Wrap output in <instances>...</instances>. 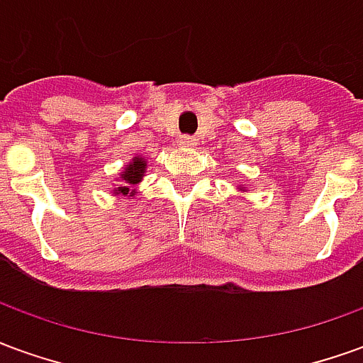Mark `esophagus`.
Here are the masks:
<instances>
[{
    "label": "esophagus",
    "mask_w": 363,
    "mask_h": 363,
    "mask_svg": "<svg viewBox=\"0 0 363 363\" xmlns=\"http://www.w3.org/2000/svg\"><path fill=\"white\" fill-rule=\"evenodd\" d=\"M196 143V138H192V135H182L181 140H179V145H181V147H194Z\"/></svg>",
    "instance_id": "1"
}]
</instances>
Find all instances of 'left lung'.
Here are the masks:
<instances>
[{
	"mask_svg": "<svg viewBox=\"0 0 363 363\" xmlns=\"http://www.w3.org/2000/svg\"><path fill=\"white\" fill-rule=\"evenodd\" d=\"M239 190H241V192H245L247 189H245V186H239Z\"/></svg>",
	"mask_w": 363,
	"mask_h": 363,
	"instance_id": "obj_1",
	"label": "left lung"
}]
</instances>
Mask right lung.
I'll return each instance as SVG.
<instances>
[{"label":"right lung","mask_w":363,"mask_h":363,"mask_svg":"<svg viewBox=\"0 0 363 363\" xmlns=\"http://www.w3.org/2000/svg\"><path fill=\"white\" fill-rule=\"evenodd\" d=\"M145 169H147V161L142 155H135L128 161V165L122 167L118 179L116 181V189L112 190L114 196H135V184H140L145 177Z\"/></svg>","instance_id":"obj_1"}]
</instances>
